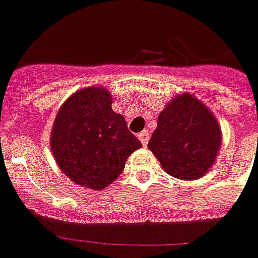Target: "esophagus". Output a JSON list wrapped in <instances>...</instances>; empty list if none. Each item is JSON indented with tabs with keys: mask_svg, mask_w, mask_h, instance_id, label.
Instances as JSON below:
<instances>
[{
	"mask_svg": "<svg viewBox=\"0 0 258 258\" xmlns=\"http://www.w3.org/2000/svg\"><path fill=\"white\" fill-rule=\"evenodd\" d=\"M138 138H139V141L142 142V145H144V146H146V145H148V142H149V134H148L146 131L141 132V134H138Z\"/></svg>",
	"mask_w": 258,
	"mask_h": 258,
	"instance_id": "obj_1",
	"label": "esophagus"
}]
</instances>
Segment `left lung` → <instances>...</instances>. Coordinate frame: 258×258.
<instances>
[{"instance_id": "obj_1", "label": "left lung", "mask_w": 258, "mask_h": 258, "mask_svg": "<svg viewBox=\"0 0 258 258\" xmlns=\"http://www.w3.org/2000/svg\"><path fill=\"white\" fill-rule=\"evenodd\" d=\"M221 146V129L210 109L192 94L176 96L159 113L148 144L164 171L192 181L213 166Z\"/></svg>"}]
</instances>
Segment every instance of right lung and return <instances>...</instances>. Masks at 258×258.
Wrapping results in <instances>:
<instances>
[{
	"instance_id": "obj_1",
	"label": "right lung",
	"mask_w": 258,
	"mask_h": 258,
	"mask_svg": "<svg viewBox=\"0 0 258 258\" xmlns=\"http://www.w3.org/2000/svg\"><path fill=\"white\" fill-rule=\"evenodd\" d=\"M51 152L67 178L90 189H103L123 172L126 159L142 144L112 109L104 87L72 94L55 116Z\"/></svg>"
}]
</instances>
